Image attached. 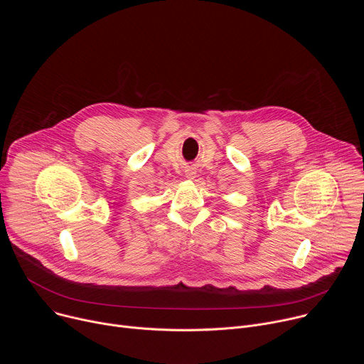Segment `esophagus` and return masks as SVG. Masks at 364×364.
<instances>
[{"mask_svg":"<svg viewBox=\"0 0 364 364\" xmlns=\"http://www.w3.org/2000/svg\"><path fill=\"white\" fill-rule=\"evenodd\" d=\"M186 176H187V178H194V177H196V170L188 168V170L186 171Z\"/></svg>","mask_w":364,"mask_h":364,"instance_id":"obj_1","label":"esophagus"}]
</instances>
